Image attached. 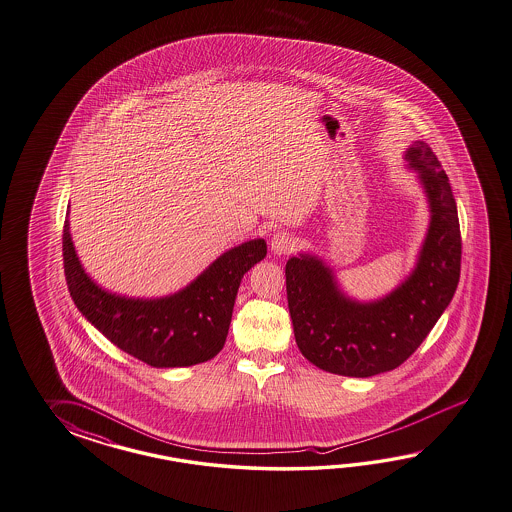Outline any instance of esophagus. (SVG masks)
I'll use <instances>...</instances> for the list:
<instances>
[{
	"label": "esophagus",
	"mask_w": 512,
	"mask_h": 512,
	"mask_svg": "<svg viewBox=\"0 0 512 512\" xmlns=\"http://www.w3.org/2000/svg\"><path fill=\"white\" fill-rule=\"evenodd\" d=\"M296 246H298V238L287 231H277L270 242L274 255H287L290 251L296 250Z\"/></svg>",
	"instance_id": "34e87169"
}]
</instances>
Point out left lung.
<instances>
[{
  "label": "left lung",
  "instance_id": "1",
  "mask_svg": "<svg viewBox=\"0 0 512 512\" xmlns=\"http://www.w3.org/2000/svg\"><path fill=\"white\" fill-rule=\"evenodd\" d=\"M405 161L429 203V229L411 274L390 294L357 301L338 287L320 257H290L288 311L303 357L329 374L372 377L407 361L446 311L461 277V227L448 175L437 155L416 140Z\"/></svg>",
  "mask_w": 512,
  "mask_h": 512
}]
</instances>
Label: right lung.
<instances>
[{"mask_svg": "<svg viewBox=\"0 0 512 512\" xmlns=\"http://www.w3.org/2000/svg\"><path fill=\"white\" fill-rule=\"evenodd\" d=\"M70 209V207H68ZM64 275L75 307L114 346L153 368L209 361L224 348L244 274L266 257L264 238L222 253L192 283L164 298H127L94 283L64 220Z\"/></svg>", "mask_w": 512, "mask_h": 512, "instance_id": "right-lung-1", "label": "right lung"}]
</instances>
